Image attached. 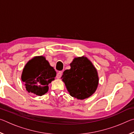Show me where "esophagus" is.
I'll return each mask as SVG.
<instances>
[{
  "instance_id": "1",
  "label": "esophagus",
  "mask_w": 134,
  "mask_h": 134,
  "mask_svg": "<svg viewBox=\"0 0 134 134\" xmlns=\"http://www.w3.org/2000/svg\"><path fill=\"white\" fill-rule=\"evenodd\" d=\"M63 74V72L62 71H59L57 74V76H56V77L57 79H60L61 77H62Z\"/></svg>"
}]
</instances>
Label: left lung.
Here are the masks:
<instances>
[{"mask_svg":"<svg viewBox=\"0 0 134 134\" xmlns=\"http://www.w3.org/2000/svg\"><path fill=\"white\" fill-rule=\"evenodd\" d=\"M70 65L71 68L63 72L62 79L70 96L79 100L91 96L99 85L96 67L85 56L74 58Z\"/></svg>","mask_w":134,"mask_h":134,"instance_id":"obj_1","label":"left lung"}]
</instances>
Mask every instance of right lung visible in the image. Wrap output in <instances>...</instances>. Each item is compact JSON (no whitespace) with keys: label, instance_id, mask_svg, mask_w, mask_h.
<instances>
[{"label":"right lung","instance_id":"obj_1","mask_svg":"<svg viewBox=\"0 0 134 134\" xmlns=\"http://www.w3.org/2000/svg\"><path fill=\"white\" fill-rule=\"evenodd\" d=\"M55 76V70L44 56H35L25 65L21 80L26 91L41 96L48 91V85Z\"/></svg>","mask_w":134,"mask_h":134}]
</instances>
